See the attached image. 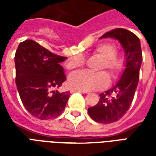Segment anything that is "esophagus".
Masks as SVG:
<instances>
[{
    "mask_svg": "<svg viewBox=\"0 0 156 156\" xmlns=\"http://www.w3.org/2000/svg\"><path fill=\"white\" fill-rule=\"evenodd\" d=\"M75 92H78V93H81V94H88V92L83 91V90H78V89H75V88H72V89H70V93H71V94H73Z\"/></svg>",
    "mask_w": 156,
    "mask_h": 156,
    "instance_id": "obj_1",
    "label": "esophagus"
}]
</instances>
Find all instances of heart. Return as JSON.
Instances as JSON below:
<instances>
[{"label":"heart","mask_w":156,"mask_h":156,"mask_svg":"<svg viewBox=\"0 0 156 156\" xmlns=\"http://www.w3.org/2000/svg\"><path fill=\"white\" fill-rule=\"evenodd\" d=\"M93 54L101 58L99 70L106 69L109 77L117 78L124 71L125 61L123 57L117 55V48L111 42H105L96 47ZM85 63L84 57L81 54L72 56L67 62V68L69 70L82 67ZM70 87L83 91L99 90L106 88L108 84V78L105 73H93L88 71H80L70 75L68 78Z\"/></svg>","instance_id":"obj_1"}]
</instances>
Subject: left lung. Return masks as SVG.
Listing matches in <instances>:
<instances>
[{
	"mask_svg": "<svg viewBox=\"0 0 156 156\" xmlns=\"http://www.w3.org/2000/svg\"><path fill=\"white\" fill-rule=\"evenodd\" d=\"M107 37L116 39L122 45L125 53V69L115 86L100 94L98 104L88 108L91 119L101 124L116 122L126 114L137 88L142 62L140 41L133 32L116 28L106 32L100 38Z\"/></svg>",
	"mask_w": 156,
	"mask_h": 156,
	"instance_id": "8db88e82",
	"label": "left lung"
}]
</instances>
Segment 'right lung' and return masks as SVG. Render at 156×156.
<instances>
[{"mask_svg": "<svg viewBox=\"0 0 156 156\" xmlns=\"http://www.w3.org/2000/svg\"><path fill=\"white\" fill-rule=\"evenodd\" d=\"M66 58L33 40L19 44L15 54L16 84L22 104L32 116L48 120L64 110L70 93L54 89L66 80L60 65Z\"/></svg>", "mask_w": 156, "mask_h": 156, "instance_id": "obj_1", "label": "right lung"}]
</instances>
